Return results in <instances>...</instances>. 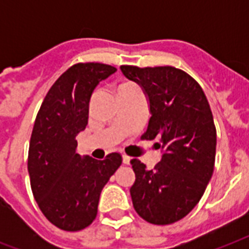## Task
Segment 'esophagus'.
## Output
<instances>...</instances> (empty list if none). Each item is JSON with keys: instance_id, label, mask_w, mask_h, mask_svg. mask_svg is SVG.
I'll list each match as a JSON object with an SVG mask.
<instances>
[{"instance_id": "obj_1", "label": "esophagus", "mask_w": 249, "mask_h": 249, "mask_svg": "<svg viewBox=\"0 0 249 249\" xmlns=\"http://www.w3.org/2000/svg\"><path fill=\"white\" fill-rule=\"evenodd\" d=\"M123 163L124 164L130 163V158H129L128 155H123Z\"/></svg>"}]
</instances>
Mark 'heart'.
I'll list each match as a JSON object with an SVG mask.
<instances>
[{
	"mask_svg": "<svg viewBox=\"0 0 249 249\" xmlns=\"http://www.w3.org/2000/svg\"><path fill=\"white\" fill-rule=\"evenodd\" d=\"M130 86H133L132 84H121V85L117 88V91H121V90L128 89V88H130Z\"/></svg>",
	"mask_w": 249,
	"mask_h": 249,
	"instance_id": "1",
	"label": "heart"
}]
</instances>
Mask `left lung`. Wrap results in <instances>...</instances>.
<instances>
[{"label":"left lung","mask_w":249,"mask_h":249,"mask_svg":"<svg viewBox=\"0 0 249 249\" xmlns=\"http://www.w3.org/2000/svg\"><path fill=\"white\" fill-rule=\"evenodd\" d=\"M126 79L140 84L151 117L142 140H159L163 156L154 169L130 160L136 181L133 207L144 221L170 225L187 216L212 177L217 133L201 86L176 67L121 66Z\"/></svg>","instance_id":"8db88e82"}]
</instances>
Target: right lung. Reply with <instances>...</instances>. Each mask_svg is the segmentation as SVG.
Returning <instances> with one entry per match:
<instances>
[{
  "label": "right lung",
  "mask_w": 249,
  "mask_h": 249,
  "mask_svg": "<svg viewBox=\"0 0 249 249\" xmlns=\"http://www.w3.org/2000/svg\"><path fill=\"white\" fill-rule=\"evenodd\" d=\"M115 72L108 64H73L50 88L33 125L31 189L44 216L66 231L83 230L95 220L102 189L123 163L119 152L101 161L76 151V137L88 125L90 97Z\"/></svg>",
  "instance_id": "obj_1"
}]
</instances>
